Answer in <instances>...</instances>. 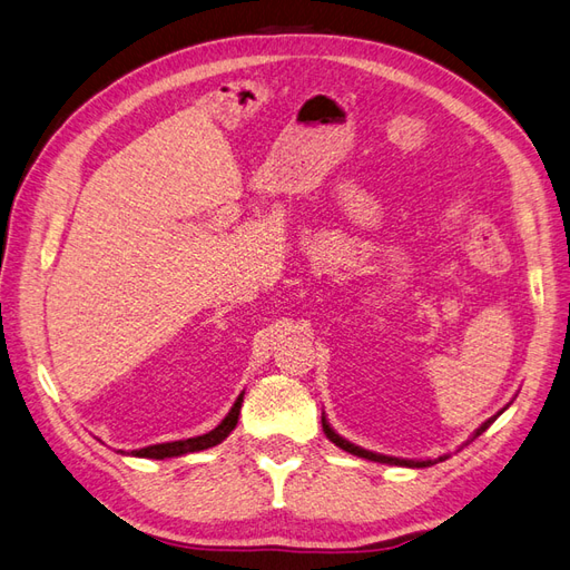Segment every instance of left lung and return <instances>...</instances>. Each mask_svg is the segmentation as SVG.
Segmentation results:
<instances>
[{
	"label": "left lung",
	"mask_w": 570,
	"mask_h": 570,
	"mask_svg": "<svg viewBox=\"0 0 570 570\" xmlns=\"http://www.w3.org/2000/svg\"><path fill=\"white\" fill-rule=\"evenodd\" d=\"M501 414V412H499ZM499 414L495 416H491V419H487L484 424H481L476 431H474V435L472 438H476V435H481L484 433L495 419H499ZM323 429H325V435L330 438V441L337 445V448H342V450H346V452H352V455H356V458H366V460H371V462H383V464H400V466H431V464H435V462H443V460H448V455H443V458H438V460H400V458H387V455H377V452H371V450H363V448H358V445H354V443H348V441H344L342 435H337L332 431V426L327 424V419L323 416Z\"/></svg>",
	"instance_id": "obj_1"
}]
</instances>
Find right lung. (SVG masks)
Listing matches in <instances>:
<instances>
[{"mask_svg":"<svg viewBox=\"0 0 570 570\" xmlns=\"http://www.w3.org/2000/svg\"><path fill=\"white\" fill-rule=\"evenodd\" d=\"M240 404H243V395H238L236 404L230 406V412L226 414V419L218 424L214 431L204 433V435H195V438H187V441H173V443H158V445H149V448H141V450H132L135 458H149V460H166V458H180L187 455V452H199V450H207L214 448L228 438V433L236 429L238 424V414H240Z\"/></svg>","mask_w":570,"mask_h":570,"instance_id":"1","label":"right lung"}]
</instances>
